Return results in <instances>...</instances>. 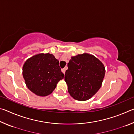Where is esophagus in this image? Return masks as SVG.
Masks as SVG:
<instances>
[{
	"instance_id": "esophagus-1",
	"label": "esophagus",
	"mask_w": 134,
	"mask_h": 134,
	"mask_svg": "<svg viewBox=\"0 0 134 134\" xmlns=\"http://www.w3.org/2000/svg\"><path fill=\"white\" fill-rule=\"evenodd\" d=\"M62 71L63 72V73L65 74V69H63L62 70Z\"/></svg>"
}]
</instances>
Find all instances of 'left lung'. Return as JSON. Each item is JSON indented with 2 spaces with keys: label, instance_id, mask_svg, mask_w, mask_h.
<instances>
[{
  "label": "left lung",
  "instance_id": "left-lung-1",
  "mask_svg": "<svg viewBox=\"0 0 134 134\" xmlns=\"http://www.w3.org/2000/svg\"><path fill=\"white\" fill-rule=\"evenodd\" d=\"M64 80L74 99L85 101L97 92L105 77L103 63L94 56L84 53L71 57L67 64Z\"/></svg>",
  "mask_w": 134,
  "mask_h": 134
}]
</instances>
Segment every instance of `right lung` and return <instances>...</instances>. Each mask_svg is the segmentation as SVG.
<instances>
[{
	"label": "right lung",
	"mask_w": 134,
	"mask_h": 134,
	"mask_svg": "<svg viewBox=\"0 0 134 134\" xmlns=\"http://www.w3.org/2000/svg\"><path fill=\"white\" fill-rule=\"evenodd\" d=\"M22 74L27 87L40 96L50 94L64 76L59 61L49 53L38 54L28 58L23 65Z\"/></svg>",
	"instance_id": "1"
}]
</instances>
